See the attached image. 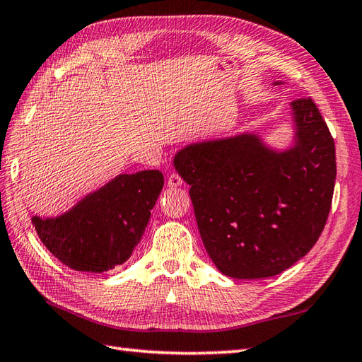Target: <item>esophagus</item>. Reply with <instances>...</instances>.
<instances>
[{"label":"esophagus","mask_w":362,"mask_h":362,"mask_svg":"<svg viewBox=\"0 0 362 362\" xmlns=\"http://www.w3.org/2000/svg\"><path fill=\"white\" fill-rule=\"evenodd\" d=\"M182 184V178L178 173H170L167 178V186L168 187H178Z\"/></svg>","instance_id":"1"}]
</instances>
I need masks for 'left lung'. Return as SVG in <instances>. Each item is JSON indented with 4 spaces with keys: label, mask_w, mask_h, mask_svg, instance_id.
Instances as JSON below:
<instances>
[{
    "label": "left lung",
    "mask_w": 362,
    "mask_h": 362,
    "mask_svg": "<svg viewBox=\"0 0 362 362\" xmlns=\"http://www.w3.org/2000/svg\"><path fill=\"white\" fill-rule=\"evenodd\" d=\"M296 146L254 134L194 144L175 156L206 251L224 276L272 277L315 246L332 209L333 136L310 98L291 102Z\"/></svg>",
    "instance_id": "1"
}]
</instances>
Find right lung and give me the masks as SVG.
Wrapping results in <instances>:
<instances>
[{
  "instance_id": "add662e5",
  "label": "right lung",
  "mask_w": 362,
  "mask_h": 362,
  "mask_svg": "<svg viewBox=\"0 0 362 362\" xmlns=\"http://www.w3.org/2000/svg\"><path fill=\"white\" fill-rule=\"evenodd\" d=\"M163 186L159 170L119 175L68 214L47 220L34 216L32 224L49 252L68 268L113 269L130 259Z\"/></svg>"
}]
</instances>
